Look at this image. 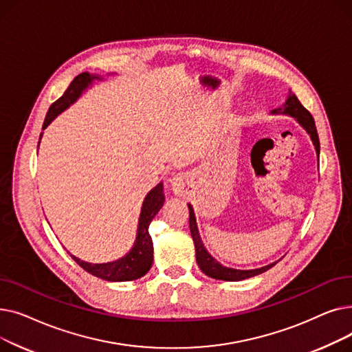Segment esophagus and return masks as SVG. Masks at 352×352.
<instances>
[{"label": "esophagus", "instance_id": "1", "mask_svg": "<svg viewBox=\"0 0 352 352\" xmlns=\"http://www.w3.org/2000/svg\"><path fill=\"white\" fill-rule=\"evenodd\" d=\"M187 181H188V177L186 174H181V173L175 174L171 178V188L175 195H181L184 192V190H186V187H187Z\"/></svg>", "mask_w": 352, "mask_h": 352}]
</instances>
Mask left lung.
I'll return each instance as SVG.
<instances>
[{
    "label": "left lung",
    "mask_w": 352,
    "mask_h": 352,
    "mask_svg": "<svg viewBox=\"0 0 352 352\" xmlns=\"http://www.w3.org/2000/svg\"><path fill=\"white\" fill-rule=\"evenodd\" d=\"M271 114H285V116H291L297 120L298 124L309 134L312 144H314V146H316L317 158L320 162V140H318L316 122H314V118L309 114V111L300 102L297 96H295L291 89L288 91V97H287L283 108L271 111ZM188 210H190V231H191V236H192V241L195 245L197 264H198L199 270L206 275L211 276V278L223 280V281H241L245 278H251V276H255L258 274H263L276 264V263H272V264H268L261 268H255V270H235V268H228V267L221 265L208 254L204 244H202V241H201V236H199L198 227H197V221H195V214H194L191 204H188Z\"/></svg>",
    "instance_id": "1"
}]
</instances>
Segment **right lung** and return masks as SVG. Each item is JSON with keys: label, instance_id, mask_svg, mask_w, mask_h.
Here are the masks:
<instances>
[{"label": "right lung", "instance_id": "1", "mask_svg": "<svg viewBox=\"0 0 352 352\" xmlns=\"http://www.w3.org/2000/svg\"><path fill=\"white\" fill-rule=\"evenodd\" d=\"M94 80H102L98 76H92L89 72H82L80 76L74 78V81L69 84L67 91L55 101L47 113V117L43 124V129H45L51 121L65 111L71 104L76 102L82 91H85ZM43 137V133L40 135V140ZM40 144V142H38ZM164 187L162 182L155 186L150 192L146 194L142 208L140 214L138 221V230H137V238L134 247L129 250L128 254H125L122 258L113 263H105V264H91L85 263L77 256H72V260L76 261L81 268H84L87 272L98 276L101 280L105 281H133L141 278L150 271L154 260V250H153V239L150 232H148V227H150L153 218L158 214L161 207L164 206Z\"/></svg>", "mask_w": 352, "mask_h": 352}]
</instances>
